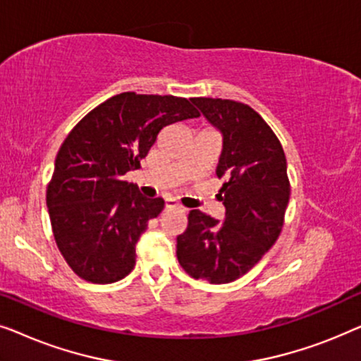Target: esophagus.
I'll list each match as a JSON object with an SVG mask.
<instances>
[{
  "instance_id": "1",
  "label": "esophagus",
  "mask_w": 361,
  "mask_h": 361,
  "mask_svg": "<svg viewBox=\"0 0 361 361\" xmlns=\"http://www.w3.org/2000/svg\"><path fill=\"white\" fill-rule=\"evenodd\" d=\"M166 210H182V205L174 199H167L166 200Z\"/></svg>"
}]
</instances>
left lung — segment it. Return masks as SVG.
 Wrapping results in <instances>:
<instances>
[{
  "mask_svg": "<svg viewBox=\"0 0 361 361\" xmlns=\"http://www.w3.org/2000/svg\"><path fill=\"white\" fill-rule=\"evenodd\" d=\"M221 133L216 177L224 180L219 221L190 210L177 236V259L187 274L225 284L248 273L276 243L289 204L288 162L273 130L253 108L221 98H192Z\"/></svg>",
  "mask_w": 361,
  "mask_h": 361,
  "instance_id": "obj_1",
  "label": "left lung"
}]
</instances>
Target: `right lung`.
<instances>
[{"label": "right lung", "instance_id": "add662e5", "mask_svg": "<svg viewBox=\"0 0 361 361\" xmlns=\"http://www.w3.org/2000/svg\"><path fill=\"white\" fill-rule=\"evenodd\" d=\"M190 100L172 95L111 97L77 123L62 142L47 185L54 238L82 279L116 283L136 263V243L164 209L125 179L140 167L162 128L200 116Z\"/></svg>", "mask_w": 361, "mask_h": 361}]
</instances>
